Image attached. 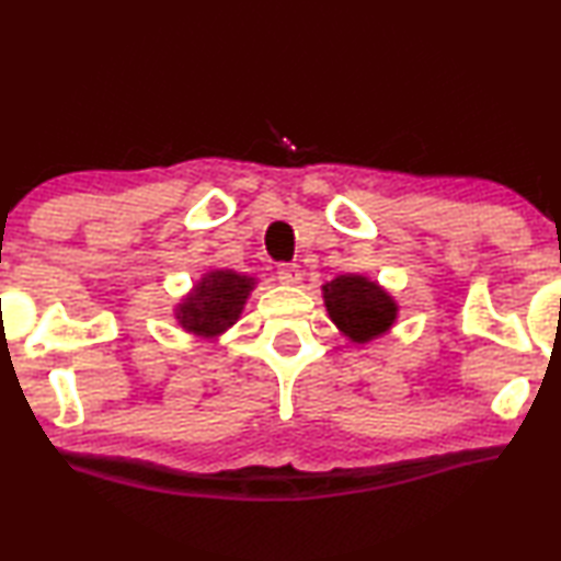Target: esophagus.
<instances>
[{
    "instance_id": "esophagus-1",
    "label": "esophagus",
    "mask_w": 561,
    "mask_h": 561,
    "mask_svg": "<svg viewBox=\"0 0 561 561\" xmlns=\"http://www.w3.org/2000/svg\"><path fill=\"white\" fill-rule=\"evenodd\" d=\"M277 277L282 284H299V279H302V270H299L297 264H279Z\"/></svg>"
}]
</instances>
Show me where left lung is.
Masks as SVG:
<instances>
[{"label":"left lung","mask_w":561,"mask_h":561,"mask_svg":"<svg viewBox=\"0 0 561 561\" xmlns=\"http://www.w3.org/2000/svg\"><path fill=\"white\" fill-rule=\"evenodd\" d=\"M322 299L330 320L351 343H370L389 333L399 314L397 299L360 274H341L322 284Z\"/></svg>","instance_id":"obj_1"}]
</instances>
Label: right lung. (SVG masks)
Returning a JSON list of instances; mask_svg holds the SVG:
<instances>
[{
	"instance_id": "1",
	"label": "right lung",
	"mask_w": 561,
	"mask_h": 561,
	"mask_svg": "<svg viewBox=\"0 0 561 561\" xmlns=\"http://www.w3.org/2000/svg\"><path fill=\"white\" fill-rule=\"evenodd\" d=\"M256 279L233 270H210L175 307V320L185 333L216 341L241 318Z\"/></svg>"
}]
</instances>
